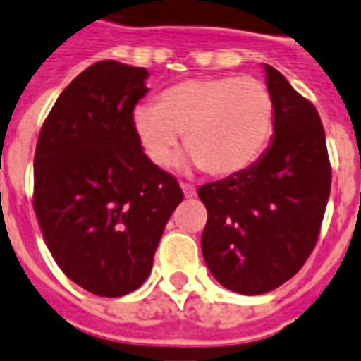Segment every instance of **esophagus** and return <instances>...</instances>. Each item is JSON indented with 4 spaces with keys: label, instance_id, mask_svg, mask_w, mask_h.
Wrapping results in <instances>:
<instances>
[{
    "label": "esophagus",
    "instance_id": "34e87169",
    "mask_svg": "<svg viewBox=\"0 0 361 361\" xmlns=\"http://www.w3.org/2000/svg\"><path fill=\"white\" fill-rule=\"evenodd\" d=\"M180 188H183V192H185L186 198H192L197 195V188L192 185H188V183H180Z\"/></svg>",
    "mask_w": 361,
    "mask_h": 361
}]
</instances>
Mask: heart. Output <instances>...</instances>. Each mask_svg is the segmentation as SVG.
Here are the masks:
<instances>
[{
  "mask_svg": "<svg viewBox=\"0 0 361 361\" xmlns=\"http://www.w3.org/2000/svg\"><path fill=\"white\" fill-rule=\"evenodd\" d=\"M276 105L252 77H202L164 89L159 103L133 111V129L154 164H169L185 135L192 161L214 176L236 175L266 151Z\"/></svg>",
  "mask_w": 361,
  "mask_h": 361,
  "instance_id": "b5f03b06",
  "label": "heart"
}]
</instances>
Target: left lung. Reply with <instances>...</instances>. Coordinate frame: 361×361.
<instances>
[{
    "instance_id": "1",
    "label": "left lung",
    "mask_w": 361,
    "mask_h": 361,
    "mask_svg": "<svg viewBox=\"0 0 361 361\" xmlns=\"http://www.w3.org/2000/svg\"><path fill=\"white\" fill-rule=\"evenodd\" d=\"M274 141L258 163L198 188L209 219L204 262L224 288L266 294L294 276L314 250L330 197L332 166L320 115L274 67Z\"/></svg>"
}]
</instances>
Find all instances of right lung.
<instances>
[{
  "label": "right lung",
  "mask_w": 361,
  "mask_h": 361,
  "mask_svg": "<svg viewBox=\"0 0 361 361\" xmlns=\"http://www.w3.org/2000/svg\"><path fill=\"white\" fill-rule=\"evenodd\" d=\"M145 67L99 61L63 89L39 133L33 210L63 274L97 296L141 286L173 210L176 178L149 161L133 111Z\"/></svg>",
  "instance_id": "obj_1"
}]
</instances>
